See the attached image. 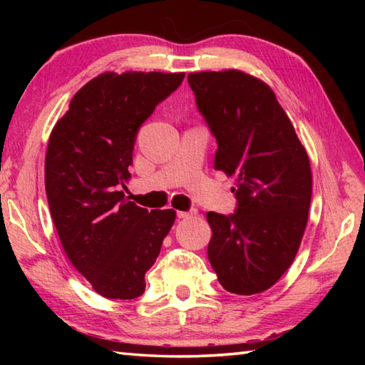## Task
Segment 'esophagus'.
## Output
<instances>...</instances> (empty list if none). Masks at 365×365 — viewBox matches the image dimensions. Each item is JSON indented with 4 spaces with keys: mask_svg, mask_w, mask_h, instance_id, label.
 <instances>
[{
    "mask_svg": "<svg viewBox=\"0 0 365 365\" xmlns=\"http://www.w3.org/2000/svg\"><path fill=\"white\" fill-rule=\"evenodd\" d=\"M196 212L195 211H177V217L178 219H188V217H193Z\"/></svg>",
    "mask_w": 365,
    "mask_h": 365,
    "instance_id": "obj_1",
    "label": "esophagus"
}]
</instances>
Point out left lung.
<instances>
[{
  "label": "left lung",
  "instance_id": "obj_1",
  "mask_svg": "<svg viewBox=\"0 0 365 365\" xmlns=\"http://www.w3.org/2000/svg\"><path fill=\"white\" fill-rule=\"evenodd\" d=\"M196 106L217 140L214 169L235 177L230 215L207 212V257L219 283L256 294L292 265L312 196L307 153L267 83L242 71L193 72Z\"/></svg>",
  "mask_w": 365,
  "mask_h": 365
}]
</instances>
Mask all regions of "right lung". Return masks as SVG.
I'll use <instances>...</instances> for the list:
<instances>
[{
    "label": "right lung",
    "instance_id": "obj_1",
    "mask_svg": "<svg viewBox=\"0 0 365 365\" xmlns=\"http://www.w3.org/2000/svg\"><path fill=\"white\" fill-rule=\"evenodd\" d=\"M185 73L104 72L85 83L49 135L45 187L67 257L96 293L135 299L159 256L175 211L123 196L141 123Z\"/></svg>",
    "mask_w": 365,
    "mask_h": 365
}]
</instances>
